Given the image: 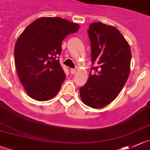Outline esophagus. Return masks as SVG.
<instances>
[{
    "label": "esophagus",
    "mask_w": 150,
    "mask_h": 150,
    "mask_svg": "<svg viewBox=\"0 0 150 150\" xmlns=\"http://www.w3.org/2000/svg\"><path fill=\"white\" fill-rule=\"evenodd\" d=\"M70 72H71V74H72V75H74V74H75V72H76V70H75V69H70Z\"/></svg>",
    "instance_id": "obj_1"
}]
</instances>
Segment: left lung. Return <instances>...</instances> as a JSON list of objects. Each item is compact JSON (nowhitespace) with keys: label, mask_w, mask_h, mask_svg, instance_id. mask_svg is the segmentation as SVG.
I'll list each match as a JSON object with an SVG mask.
<instances>
[{"label":"left lung","mask_w":150,"mask_h":150,"mask_svg":"<svg viewBox=\"0 0 150 150\" xmlns=\"http://www.w3.org/2000/svg\"><path fill=\"white\" fill-rule=\"evenodd\" d=\"M92 67L86 84L80 88L84 104L94 109L104 107L122 90L130 72L131 50L123 35L115 26L100 22L89 25Z\"/></svg>","instance_id":"left-lung-1"}]
</instances>
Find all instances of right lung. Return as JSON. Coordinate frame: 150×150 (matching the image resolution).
I'll list each match as a JSON object with an SVG mask.
<instances>
[{
    "label": "right lung",
    "mask_w": 150,
    "mask_h": 150,
    "mask_svg": "<svg viewBox=\"0 0 150 150\" xmlns=\"http://www.w3.org/2000/svg\"><path fill=\"white\" fill-rule=\"evenodd\" d=\"M80 25L66 19L43 17L31 23L17 40L15 67L29 97L38 101L54 98L66 78L58 59L62 40L79 29Z\"/></svg>",
    "instance_id": "right-lung-1"
}]
</instances>
